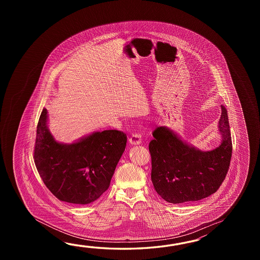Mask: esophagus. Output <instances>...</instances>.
<instances>
[{
  "mask_svg": "<svg viewBox=\"0 0 260 260\" xmlns=\"http://www.w3.org/2000/svg\"><path fill=\"white\" fill-rule=\"evenodd\" d=\"M142 140H141V135L140 134H133L131 138H129V144L130 145H139L141 144Z\"/></svg>",
  "mask_w": 260,
  "mask_h": 260,
  "instance_id": "esophagus-1",
  "label": "esophagus"
}]
</instances>
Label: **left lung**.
Returning <instances> with one entry per match:
<instances>
[{"instance_id":"obj_1","label":"left lung","mask_w":260,"mask_h":260,"mask_svg":"<svg viewBox=\"0 0 260 260\" xmlns=\"http://www.w3.org/2000/svg\"><path fill=\"white\" fill-rule=\"evenodd\" d=\"M220 145L202 151L184 142L166 126L156 128L149 142L151 181L156 192L171 204L204 199L219 188L232 159V143L226 108L218 122Z\"/></svg>"}]
</instances>
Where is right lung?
I'll list each match as a JSON object with an SVG mask.
<instances>
[{"label":"right lung","instance_id":"1","mask_svg":"<svg viewBox=\"0 0 260 260\" xmlns=\"http://www.w3.org/2000/svg\"><path fill=\"white\" fill-rule=\"evenodd\" d=\"M44 109L37 125L34 162L45 186L60 201L87 205L110 187L127 137L118 130L94 132L72 144L55 141Z\"/></svg>","mask_w":260,"mask_h":260}]
</instances>
